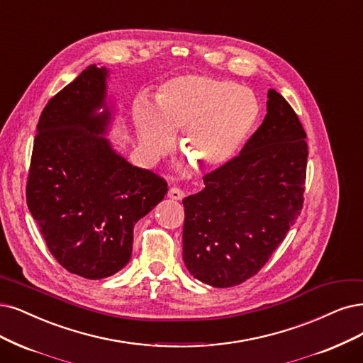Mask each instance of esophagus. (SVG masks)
<instances>
[{
    "instance_id": "1",
    "label": "esophagus",
    "mask_w": 363,
    "mask_h": 363,
    "mask_svg": "<svg viewBox=\"0 0 363 363\" xmlns=\"http://www.w3.org/2000/svg\"><path fill=\"white\" fill-rule=\"evenodd\" d=\"M167 196L173 200H182L185 197V193L181 189H177V186H172V189L167 193Z\"/></svg>"
}]
</instances>
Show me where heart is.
<instances>
[{
	"label": "heart",
	"instance_id": "b5f03b06",
	"mask_svg": "<svg viewBox=\"0 0 363 363\" xmlns=\"http://www.w3.org/2000/svg\"><path fill=\"white\" fill-rule=\"evenodd\" d=\"M260 115L250 88L206 74H179L155 92L154 107L145 99L133 104L142 151L166 154L172 134L181 130V150L200 169H218L244 145Z\"/></svg>",
	"mask_w": 363,
	"mask_h": 363
}]
</instances>
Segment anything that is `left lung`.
<instances>
[{
  "label": "left lung",
  "instance_id": "obj_1",
  "mask_svg": "<svg viewBox=\"0 0 363 363\" xmlns=\"http://www.w3.org/2000/svg\"><path fill=\"white\" fill-rule=\"evenodd\" d=\"M306 133L287 100L267 91V113L240 154L203 177L185 197L184 262L212 287H235L256 275L302 211Z\"/></svg>",
  "mask_w": 363,
  "mask_h": 363
}]
</instances>
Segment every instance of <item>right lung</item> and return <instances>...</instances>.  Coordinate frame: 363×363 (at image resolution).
I'll list each match as a JSON object with an SVG mask.
<instances>
[{
  "label": "right lung",
  "instance_id": "add662e5",
  "mask_svg": "<svg viewBox=\"0 0 363 363\" xmlns=\"http://www.w3.org/2000/svg\"><path fill=\"white\" fill-rule=\"evenodd\" d=\"M106 76L89 65L49 100L26 181V203L50 254L88 279L123 269L134 224L167 193L164 178L131 166L101 136L111 119Z\"/></svg>",
  "mask_w": 363,
  "mask_h": 363
}]
</instances>
